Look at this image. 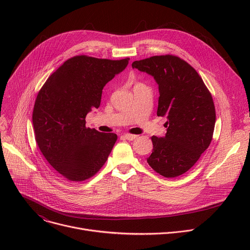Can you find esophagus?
<instances>
[{
	"instance_id": "obj_1",
	"label": "esophagus",
	"mask_w": 250,
	"mask_h": 250,
	"mask_svg": "<svg viewBox=\"0 0 250 250\" xmlns=\"http://www.w3.org/2000/svg\"><path fill=\"white\" fill-rule=\"evenodd\" d=\"M124 137H125V139H127V140H134V139L137 137V135H135V134H129V133H125V134H124Z\"/></svg>"
}]
</instances>
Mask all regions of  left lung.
<instances>
[{"label": "left lung", "mask_w": 250, "mask_h": 250, "mask_svg": "<svg viewBox=\"0 0 250 250\" xmlns=\"http://www.w3.org/2000/svg\"><path fill=\"white\" fill-rule=\"evenodd\" d=\"M158 84L157 116L165 117L164 137L152 136L149 166L166 178L187 172L208 147L215 128L212 98L197 71L174 55L152 56L131 64Z\"/></svg>", "instance_id": "1"}]
</instances>
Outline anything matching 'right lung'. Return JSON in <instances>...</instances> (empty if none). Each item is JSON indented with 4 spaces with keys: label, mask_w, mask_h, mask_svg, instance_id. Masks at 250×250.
<instances>
[{
    "label": "right lung",
    "mask_w": 250,
    "mask_h": 250,
    "mask_svg": "<svg viewBox=\"0 0 250 250\" xmlns=\"http://www.w3.org/2000/svg\"><path fill=\"white\" fill-rule=\"evenodd\" d=\"M128 60L74 56L41 89L32 113L35 140L48 163L66 179H89L108 159L118 135L87 127L85 119L99 108L104 85L123 72Z\"/></svg>",
    "instance_id": "1"
}]
</instances>
